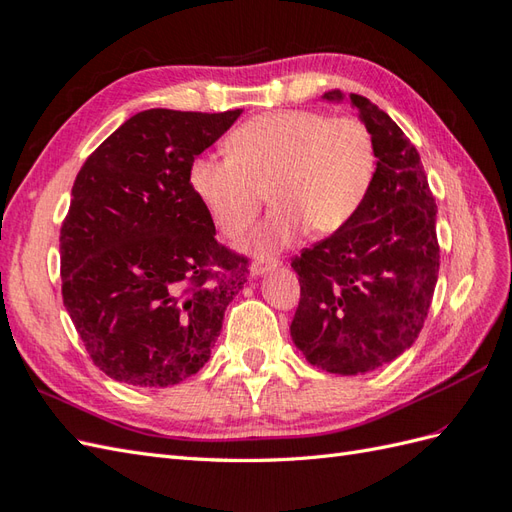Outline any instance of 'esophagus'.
I'll use <instances>...</instances> for the list:
<instances>
[{
    "instance_id": "esophagus-1",
    "label": "esophagus",
    "mask_w": 512,
    "mask_h": 512,
    "mask_svg": "<svg viewBox=\"0 0 512 512\" xmlns=\"http://www.w3.org/2000/svg\"><path fill=\"white\" fill-rule=\"evenodd\" d=\"M278 267H280V260H276V258L263 260V263H252V265H249V276L260 278V276H265V273L278 269Z\"/></svg>"
}]
</instances>
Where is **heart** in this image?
Masks as SVG:
<instances>
[{
	"mask_svg": "<svg viewBox=\"0 0 512 512\" xmlns=\"http://www.w3.org/2000/svg\"><path fill=\"white\" fill-rule=\"evenodd\" d=\"M373 176L376 147L363 123L315 110L258 115L228 136V154H199L189 165L191 191L226 236L252 226L269 191L276 208L245 241L254 254L280 252L306 230H341Z\"/></svg>",
	"mask_w": 512,
	"mask_h": 512,
	"instance_id": "1",
	"label": "heart"
}]
</instances>
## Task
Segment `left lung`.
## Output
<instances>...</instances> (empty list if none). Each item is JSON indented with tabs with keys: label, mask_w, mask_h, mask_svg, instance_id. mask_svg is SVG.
Instances as JSON below:
<instances>
[{
	"label": "left lung",
	"mask_w": 512,
	"mask_h": 512,
	"mask_svg": "<svg viewBox=\"0 0 512 512\" xmlns=\"http://www.w3.org/2000/svg\"><path fill=\"white\" fill-rule=\"evenodd\" d=\"M328 102L345 95L330 91ZM376 147L358 213L291 267L302 295L291 339L313 367L358 376L391 363L419 336L439 280L436 204L415 145L363 95H350Z\"/></svg>",
	"instance_id": "8db88e82"
}]
</instances>
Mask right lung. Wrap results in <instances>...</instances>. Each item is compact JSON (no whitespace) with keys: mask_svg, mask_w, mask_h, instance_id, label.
Returning a JSON list of instances; mask_svg holds the SVG:
<instances>
[{"mask_svg":"<svg viewBox=\"0 0 512 512\" xmlns=\"http://www.w3.org/2000/svg\"><path fill=\"white\" fill-rule=\"evenodd\" d=\"M239 117L143 110L73 182L60 230L62 302L112 380L165 389L208 363L223 313L247 282V260L217 243L189 165Z\"/></svg>","mask_w":512,"mask_h":512,"instance_id":"right-lung-1","label":"right lung"}]
</instances>
